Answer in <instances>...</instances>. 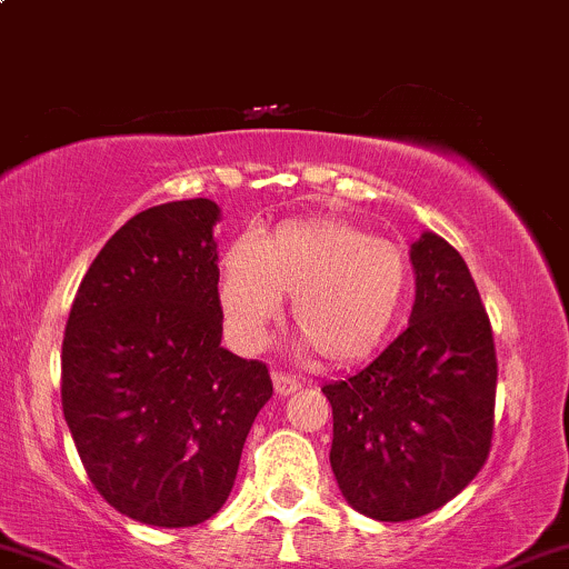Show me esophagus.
Returning a JSON list of instances; mask_svg holds the SVG:
<instances>
[{
  "label": "esophagus",
  "mask_w": 569,
  "mask_h": 569,
  "mask_svg": "<svg viewBox=\"0 0 569 569\" xmlns=\"http://www.w3.org/2000/svg\"><path fill=\"white\" fill-rule=\"evenodd\" d=\"M272 387H276V395L278 397H289L291 392H297L299 387V379H293L289 373H272Z\"/></svg>",
  "instance_id": "obj_1"
}]
</instances>
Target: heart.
<instances>
[{
  "instance_id": "1",
  "label": "heart",
  "mask_w": 569,
  "mask_h": 569,
  "mask_svg": "<svg viewBox=\"0 0 569 569\" xmlns=\"http://www.w3.org/2000/svg\"><path fill=\"white\" fill-rule=\"evenodd\" d=\"M410 289L400 246L337 217L293 219L259 241L246 232L219 262V310L232 347L257 352L291 297L307 345L333 366L385 345Z\"/></svg>"
}]
</instances>
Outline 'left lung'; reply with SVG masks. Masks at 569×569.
I'll use <instances>...</instances> for the list:
<instances>
[{
	"mask_svg": "<svg viewBox=\"0 0 569 569\" xmlns=\"http://www.w3.org/2000/svg\"><path fill=\"white\" fill-rule=\"evenodd\" d=\"M416 302L406 331L345 381H328L331 469L345 501L406 522L456 498L482 469L498 362L467 262L437 232L410 243Z\"/></svg>",
	"mask_w": 569,
	"mask_h": 569,
	"instance_id": "obj_1",
	"label": "left lung"
}]
</instances>
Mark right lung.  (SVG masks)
Wrapping results in <instances>:
<instances>
[{
	"instance_id": "obj_1",
	"label": "right lung",
	"mask_w": 569,
	"mask_h": 569,
	"mask_svg": "<svg viewBox=\"0 0 569 569\" xmlns=\"http://www.w3.org/2000/svg\"><path fill=\"white\" fill-rule=\"evenodd\" d=\"M209 198L134 214L81 280L63 337V413L89 480L116 511L193 527L222 509L267 366L222 347Z\"/></svg>"
}]
</instances>
